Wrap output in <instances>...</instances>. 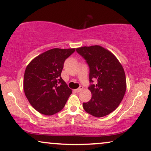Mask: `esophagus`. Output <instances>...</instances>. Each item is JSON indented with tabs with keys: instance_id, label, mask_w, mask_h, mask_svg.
Wrapping results in <instances>:
<instances>
[{
	"instance_id": "1",
	"label": "esophagus",
	"mask_w": 151,
	"mask_h": 151,
	"mask_svg": "<svg viewBox=\"0 0 151 151\" xmlns=\"http://www.w3.org/2000/svg\"><path fill=\"white\" fill-rule=\"evenodd\" d=\"M82 90H83V86H80L79 88H77V89H76L75 90V91L77 93H79V92H80V91H81Z\"/></svg>"
}]
</instances>
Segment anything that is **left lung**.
<instances>
[{
	"mask_svg": "<svg viewBox=\"0 0 151 151\" xmlns=\"http://www.w3.org/2000/svg\"><path fill=\"white\" fill-rule=\"evenodd\" d=\"M76 50L88 64L90 82L97 79L96 84L88 87L92 98L83 103V107L95 117L108 115L119 106L126 91L123 66L113 53L100 45L82 47Z\"/></svg>",
	"mask_w": 151,
	"mask_h": 151,
	"instance_id": "8db88e82",
	"label": "left lung"
}]
</instances>
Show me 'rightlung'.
I'll return each mask as SVG.
<instances>
[{
  "label": "right lung",
  "mask_w": 151,
  "mask_h": 151,
  "mask_svg": "<svg viewBox=\"0 0 151 151\" xmlns=\"http://www.w3.org/2000/svg\"><path fill=\"white\" fill-rule=\"evenodd\" d=\"M75 49H49L29 63L24 72V91L31 106L51 116L63 109L72 90L60 77L64 62Z\"/></svg>",
  "instance_id": "1"
}]
</instances>
